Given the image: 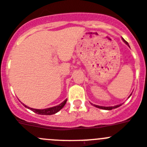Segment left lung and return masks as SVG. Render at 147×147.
<instances>
[{"label": "left lung", "mask_w": 147, "mask_h": 147, "mask_svg": "<svg viewBox=\"0 0 147 147\" xmlns=\"http://www.w3.org/2000/svg\"><path fill=\"white\" fill-rule=\"evenodd\" d=\"M122 40L124 41V42H125V43H126L127 45L128 46H129V44H128L127 43V42H126V41L125 40V39H123L122 38ZM131 94L129 95V96H131ZM129 97H128V98H129ZM94 105L95 107H96V108H100V109H103V110H112V109H114V108H118V107H119V106H121V105H115V106H111V107H105V106H100V105Z\"/></svg>", "instance_id": "1"}]
</instances>
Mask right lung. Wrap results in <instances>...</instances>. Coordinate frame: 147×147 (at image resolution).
I'll list each match as a JSON object with an SVG mask.
<instances>
[{
	"label": "right lung",
	"instance_id": "1",
	"mask_svg": "<svg viewBox=\"0 0 147 147\" xmlns=\"http://www.w3.org/2000/svg\"><path fill=\"white\" fill-rule=\"evenodd\" d=\"M66 102H67V100H64V102H62L61 103L60 105H56V106L52 107V108H46V109H34V108H29V107L26 106V105L24 104H22V105H24L26 108H29L30 110H31L32 111H34V113H37V114H40V115H52V114H55L57 112H59L61 109L65 105Z\"/></svg>",
	"mask_w": 147,
	"mask_h": 147
}]
</instances>
